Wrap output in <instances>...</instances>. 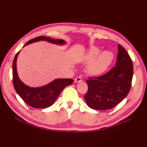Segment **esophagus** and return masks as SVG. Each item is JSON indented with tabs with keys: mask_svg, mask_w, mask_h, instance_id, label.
Segmentation results:
<instances>
[{
	"mask_svg": "<svg viewBox=\"0 0 147 147\" xmlns=\"http://www.w3.org/2000/svg\"><path fill=\"white\" fill-rule=\"evenodd\" d=\"M82 82V78L80 76L76 77V78L74 79V82L75 83H79V82Z\"/></svg>",
	"mask_w": 147,
	"mask_h": 147,
	"instance_id": "obj_1",
	"label": "esophagus"
}]
</instances>
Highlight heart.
<instances>
[{"label":"heart","mask_w":147,"mask_h":147,"mask_svg":"<svg viewBox=\"0 0 147 147\" xmlns=\"http://www.w3.org/2000/svg\"><path fill=\"white\" fill-rule=\"evenodd\" d=\"M100 53L98 47H93L84 57V60L90 63L87 68L88 73L93 76H100L106 73L113 61L114 55L111 52Z\"/></svg>","instance_id":"heart-1"}]
</instances>
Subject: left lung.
I'll return each mask as SVG.
<instances>
[{
	"label": "left lung",
	"instance_id": "obj_1",
	"mask_svg": "<svg viewBox=\"0 0 147 147\" xmlns=\"http://www.w3.org/2000/svg\"><path fill=\"white\" fill-rule=\"evenodd\" d=\"M115 67L98 77H89L88 90L84 96L92 109L106 110L114 108L127 96L133 77V63L127 52L118 45Z\"/></svg>",
	"mask_w": 147,
	"mask_h": 147
}]
</instances>
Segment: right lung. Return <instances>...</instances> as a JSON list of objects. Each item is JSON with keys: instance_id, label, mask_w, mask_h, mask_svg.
<instances>
[{"instance_id": "add662e5", "label": "right lung", "mask_w": 147, "mask_h": 147, "mask_svg": "<svg viewBox=\"0 0 147 147\" xmlns=\"http://www.w3.org/2000/svg\"><path fill=\"white\" fill-rule=\"evenodd\" d=\"M39 41H46L59 45L65 43V41L62 39H54L49 37L39 36L27 42L24 46ZM19 53L20 51L15 56L12 66L13 84L17 94L24 101V102L32 108H46L52 106L63 89L65 87L71 85L74 80L71 78L56 79L47 85L39 88H30L25 85L19 79L17 71L16 63Z\"/></svg>"}]
</instances>
